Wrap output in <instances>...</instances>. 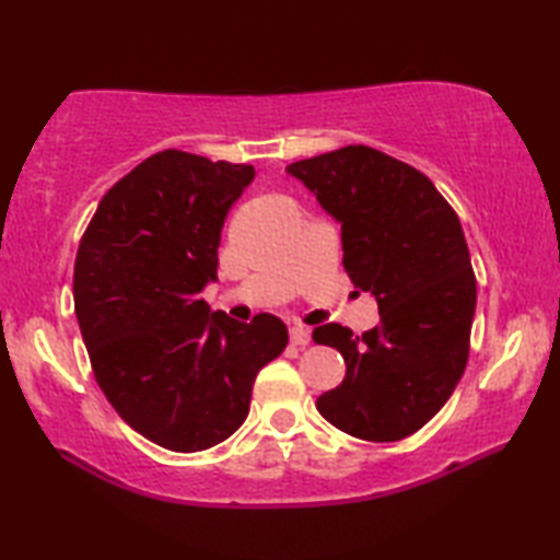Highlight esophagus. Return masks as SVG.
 <instances>
[{
    "label": "esophagus",
    "instance_id": "obj_1",
    "mask_svg": "<svg viewBox=\"0 0 560 560\" xmlns=\"http://www.w3.org/2000/svg\"><path fill=\"white\" fill-rule=\"evenodd\" d=\"M289 336H291L293 346H308L311 343V330L306 326H293Z\"/></svg>",
    "mask_w": 560,
    "mask_h": 560
}]
</instances>
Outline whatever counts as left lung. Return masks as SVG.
<instances>
[{
    "instance_id": "obj_1",
    "label": "left lung",
    "mask_w": 560,
    "mask_h": 560,
    "mask_svg": "<svg viewBox=\"0 0 560 560\" xmlns=\"http://www.w3.org/2000/svg\"><path fill=\"white\" fill-rule=\"evenodd\" d=\"M287 173L340 222L346 273L381 311V326L363 336L314 328L316 343L346 360L343 383L318 397V412L358 440L410 438L467 368L477 277L459 217L428 175L368 145L299 160Z\"/></svg>"
}]
</instances>
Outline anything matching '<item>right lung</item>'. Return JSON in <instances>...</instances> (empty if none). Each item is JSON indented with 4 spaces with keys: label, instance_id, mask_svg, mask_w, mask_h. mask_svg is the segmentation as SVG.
Returning <instances> with one entry per match:
<instances>
[{
    "label": "right lung",
    "instance_id": "1",
    "mask_svg": "<svg viewBox=\"0 0 560 560\" xmlns=\"http://www.w3.org/2000/svg\"><path fill=\"white\" fill-rule=\"evenodd\" d=\"M252 165L163 150L113 185L81 236L73 306L103 395L132 430L173 452L224 442L252 387L289 343L283 320L210 314L224 217Z\"/></svg>",
    "mask_w": 560,
    "mask_h": 560
}]
</instances>
